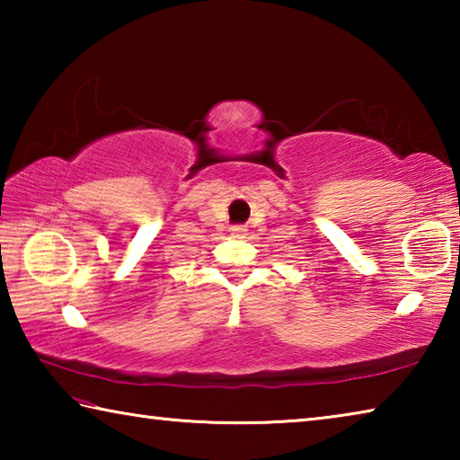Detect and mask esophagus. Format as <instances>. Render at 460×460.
I'll return each instance as SVG.
<instances>
[{
	"mask_svg": "<svg viewBox=\"0 0 460 460\" xmlns=\"http://www.w3.org/2000/svg\"><path fill=\"white\" fill-rule=\"evenodd\" d=\"M231 233H233V237H245L247 235V229L243 227V225H233Z\"/></svg>",
	"mask_w": 460,
	"mask_h": 460,
	"instance_id": "34e87169",
	"label": "esophagus"
}]
</instances>
